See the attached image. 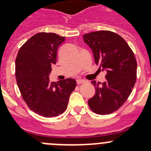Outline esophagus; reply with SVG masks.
Returning a JSON list of instances; mask_svg holds the SVG:
<instances>
[{
    "label": "esophagus",
    "mask_w": 151,
    "mask_h": 151,
    "mask_svg": "<svg viewBox=\"0 0 151 151\" xmlns=\"http://www.w3.org/2000/svg\"><path fill=\"white\" fill-rule=\"evenodd\" d=\"M76 82H77V84H78V85H80V84H82V83H84V82H85V81H84V80H82V79H77L76 80Z\"/></svg>",
    "instance_id": "1"
}]
</instances>
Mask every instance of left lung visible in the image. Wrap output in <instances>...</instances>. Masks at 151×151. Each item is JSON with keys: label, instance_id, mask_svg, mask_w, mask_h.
I'll return each instance as SVG.
<instances>
[{"label": "left lung", "instance_id": "8db88e82", "mask_svg": "<svg viewBox=\"0 0 151 151\" xmlns=\"http://www.w3.org/2000/svg\"><path fill=\"white\" fill-rule=\"evenodd\" d=\"M83 40L92 50L96 64L106 71L104 82H91L96 93L88 100V106L97 114H110L120 108L132 93L137 78L135 57L127 42L110 31L88 33Z\"/></svg>", "mask_w": 151, "mask_h": 151}]
</instances>
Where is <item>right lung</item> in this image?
I'll use <instances>...</instances> for the list:
<instances>
[{"instance_id": "add662e5", "label": "right lung", "mask_w": 151, "mask_h": 151, "mask_svg": "<svg viewBox=\"0 0 151 151\" xmlns=\"http://www.w3.org/2000/svg\"><path fill=\"white\" fill-rule=\"evenodd\" d=\"M65 38L55 33H37L21 47L16 59V78L22 99L30 110L44 117L62 114L76 86L73 78L57 82L49 79L58 47Z\"/></svg>"}]
</instances>
